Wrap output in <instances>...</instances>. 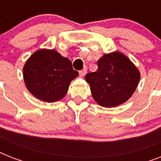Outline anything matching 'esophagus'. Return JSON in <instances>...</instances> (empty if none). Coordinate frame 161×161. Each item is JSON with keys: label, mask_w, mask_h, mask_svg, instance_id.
<instances>
[{"label": "esophagus", "mask_w": 161, "mask_h": 161, "mask_svg": "<svg viewBox=\"0 0 161 161\" xmlns=\"http://www.w3.org/2000/svg\"><path fill=\"white\" fill-rule=\"evenodd\" d=\"M86 73H87V67H84L83 70L79 71V75H80V77H83L86 74Z\"/></svg>", "instance_id": "obj_1"}]
</instances>
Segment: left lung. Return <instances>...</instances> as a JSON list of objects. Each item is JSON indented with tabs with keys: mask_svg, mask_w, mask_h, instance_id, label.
Returning a JSON list of instances; mask_svg holds the SVG:
<instances>
[{
	"mask_svg": "<svg viewBox=\"0 0 161 161\" xmlns=\"http://www.w3.org/2000/svg\"><path fill=\"white\" fill-rule=\"evenodd\" d=\"M97 63L98 70L85 77L96 103L114 108L130 99L140 79V71L130 58L115 51L104 54Z\"/></svg>",
	"mask_w": 161,
	"mask_h": 161,
	"instance_id": "obj_1",
	"label": "left lung"
}]
</instances>
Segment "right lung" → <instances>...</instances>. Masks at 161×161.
<instances>
[{
	"instance_id": "1",
	"label": "right lung",
	"mask_w": 161,
	"mask_h": 161,
	"mask_svg": "<svg viewBox=\"0 0 161 161\" xmlns=\"http://www.w3.org/2000/svg\"><path fill=\"white\" fill-rule=\"evenodd\" d=\"M78 76L71 61L54 49H39L31 54L23 67L27 90L35 98L47 103L64 98L70 83Z\"/></svg>"
}]
</instances>
